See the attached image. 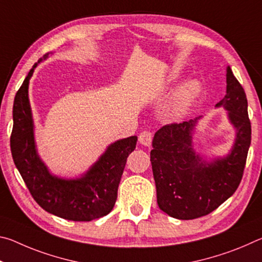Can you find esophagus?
I'll return each mask as SVG.
<instances>
[{"instance_id":"34e87169","label":"esophagus","mask_w":262,"mask_h":262,"mask_svg":"<svg viewBox=\"0 0 262 262\" xmlns=\"http://www.w3.org/2000/svg\"><path fill=\"white\" fill-rule=\"evenodd\" d=\"M139 142L141 144L145 145V147H150L152 142V133L150 130L141 132L139 135Z\"/></svg>"}]
</instances>
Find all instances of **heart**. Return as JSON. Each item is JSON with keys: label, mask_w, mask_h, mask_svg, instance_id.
I'll return each instance as SVG.
<instances>
[{"label": "heart", "mask_w": 262, "mask_h": 262, "mask_svg": "<svg viewBox=\"0 0 262 262\" xmlns=\"http://www.w3.org/2000/svg\"><path fill=\"white\" fill-rule=\"evenodd\" d=\"M198 92V86L196 84L194 83H188L186 84L178 91V94L176 95L174 101L172 103L170 110H168V114L172 118H178L180 117L185 108L187 107L190 100L193 99V97L196 95Z\"/></svg>", "instance_id": "heart-1"}]
</instances>
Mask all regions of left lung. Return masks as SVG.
<instances>
[{"instance_id":"obj_1","label":"left lung","mask_w":262,"mask_h":262,"mask_svg":"<svg viewBox=\"0 0 262 262\" xmlns=\"http://www.w3.org/2000/svg\"><path fill=\"white\" fill-rule=\"evenodd\" d=\"M217 106L229 111L237 129L231 154L207 163L192 148V130L198 119L168 123L156 132L150 152L157 203L167 215L194 220L210 214L236 192L251 144L247 98L232 70H227V95Z\"/></svg>"}]
</instances>
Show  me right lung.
<instances>
[{
  "mask_svg": "<svg viewBox=\"0 0 262 262\" xmlns=\"http://www.w3.org/2000/svg\"><path fill=\"white\" fill-rule=\"evenodd\" d=\"M47 55L48 53L43 57ZM38 63L30 70L15 97L14 126L10 136L12 159L29 192L43 210L69 221L100 219L113 209L127 157L134 151L137 137L130 136L111 144L81 179L64 180L48 173L35 152L28 96L29 81Z\"/></svg>",
  "mask_w": 262,
  "mask_h": 262,
  "instance_id": "right-lung-1",
  "label": "right lung"
}]
</instances>
